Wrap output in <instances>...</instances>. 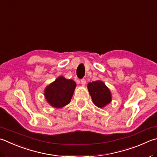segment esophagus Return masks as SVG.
Listing matches in <instances>:
<instances>
[{
    "label": "esophagus",
    "mask_w": 157,
    "mask_h": 157,
    "mask_svg": "<svg viewBox=\"0 0 157 157\" xmlns=\"http://www.w3.org/2000/svg\"><path fill=\"white\" fill-rule=\"evenodd\" d=\"M86 80H85L84 79H81V84H82V86H84L85 85H86Z\"/></svg>",
    "instance_id": "1"
}]
</instances>
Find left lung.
Returning <instances> with one entry per match:
<instances>
[{
    "label": "left lung",
    "mask_w": 157,
    "mask_h": 157,
    "mask_svg": "<svg viewBox=\"0 0 157 157\" xmlns=\"http://www.w3.org/2000/svg\"><path fill=\"white\" fill-rule=\"evenodd\" d=\"M87 88L94 104L98 108H104L112 101L110 90L104 82L97 80L89 82Z\"/></svg>",
    "instance_id": "8db88e82"
}]
</instances>
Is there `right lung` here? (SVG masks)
I'll list each match as a JSON object with an SVG mask.
<instances>
[{
    "mask_svg": "<svg viewBox=\"0 0 157 157\" xmlns=\"http://www.w3.org/2000/svg\"><path fill=\"white\" fill-rule=\"evenodd\" d=\"M75 87L76 83L72 79L59 76L45 88L44 98L52 107L62 108L71 102Z\"/></svg>",
    "mask_w": 157,
    "mask_h": 157,
    "instance_id": "right-lung-1",
    "label": "right lung"
}]
</instances>
